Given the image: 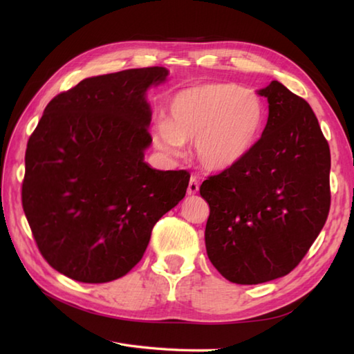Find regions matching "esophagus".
I'll return each instance as SVG.
<instances>
[{"mask_svg":"<svg viewBox=\"0 0 354 354\" xmlns=\"http://www.w3.org/2000/svg\"><path fill=\"white\" fill-rule=\"evenodd\" d=\"M199 192V181L196 176H192L189 181V187H187V193L189 194H196Z\"/></svg>","mask_w":354,"mask_h":354,"instance_id":"esophagus-1","label":"esophagus"}]
</instances>
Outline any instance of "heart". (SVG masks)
Returning <instances> with one entry per match:
<instances>
[{
  "mask_svg": "<svg viewBox=\"0 0 354 354\" xmlns=\"http://www.w3.org/2000/svg\"><path fill=\"white\" fill-rule=\"evenodd\" d=\"M266 106L252 89L236 84H202L171 97L165 120L156 122L152 141L164 153H178L194 141V155L207 170L222 171L242 162L259 145Z\"/></svg>",
  "mask_w": 354,
  "mask_h": 354,
  "instance_id": "b5f03b06",
  "label": "heart"
}]
</instances>
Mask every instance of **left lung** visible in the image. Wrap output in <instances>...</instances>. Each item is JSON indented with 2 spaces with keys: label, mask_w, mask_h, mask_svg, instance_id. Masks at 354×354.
Returning <instances> with one entry per match:
<instances>
[{
  "label": "left lung",
  "mask_w": 354,
  "mask_h": 354,
  "mask_svg": "<svg viewBox=\"0 0 354 354\" xmlns=\"http://www.w3.org/2000/svg\"><path fill=\"white\" fill-rule=\"evenodd\" d=\"M269 117L245 160L208 176L205 246L227 280L259 284L298 266L327 221L330 147L310 104L272 80Z\"/></svg>",
  "instance_id": "obj_1"
}]
</instances>
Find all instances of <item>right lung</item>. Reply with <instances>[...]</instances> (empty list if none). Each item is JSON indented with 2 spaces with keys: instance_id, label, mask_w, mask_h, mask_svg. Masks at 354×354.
<instances>
[{
  "instance_id": "obj_1",
  "label": "right lung",
  "mask_w": 354,
  "mask_h": 354,
  "mask_svg": "<svg viewBox=\"0 0 354 354\" xmlns=\"http://www.w3.org/2000/svg\"><path fill=\"white\" fill-rule=\"evenodd\" d=\"M162 66L79 82L44 111L26 150L22 208L37 250L82 283L126 275L155 223L185 196L190 173L145 162L152 142L146 91Z\"/></svg>"
}]
</instances>
